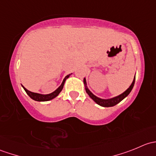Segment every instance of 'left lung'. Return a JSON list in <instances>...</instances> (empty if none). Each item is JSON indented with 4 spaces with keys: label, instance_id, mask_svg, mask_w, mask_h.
<instances>
[{
    "label": "left lung",
    "instance_id": "left-lung-1",
    "mask_svg": "<svg viewBox=\"0 0 156 156\" xmlns=\"http://www.w3.org/2000/svg\"><path fill=\"white\" fill-rule=\"evenodd\" d=\"M134 82H135V77L134 78H133V82H132L131 85H130L128 89H127V90H125L123 94L118 96V97H114V98L108 99V100H103V99H100L99 98V97H96L95 95H94V94H93L92 93L88 90V88L87 87V83H86V80L85 78H84V86H85V90L86 92L87 93L88 95H89V97H90V98L92 99L95 103H97V104L100 105V106H103V107H111V106H115V105H117L118 103H120L122 100H124V99H125V97L130 94L131 90L133 89V85H134Z\"/></svg>",
    "mask_w": 156,
    "mask_h": 156
}]
</instances>
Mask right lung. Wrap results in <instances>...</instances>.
I'll return each instance as SVG.
<instances>
[{"label": "right lung", "instance_id": "obj_1", "mask_svg": "<svg viewBox=\"0 0 156 156\" xmlns=\"http://www.w3.org/2000/svg\"><path fill=\"white\" fill-rule=\"evenodd\" d=\"M70 75H71V74H69V75L66 76V78H64L63 81H62V84H61V85L59 86V87H58L57 89H56V90L54 91V92L51 93V94H47V95H43V94H36V93L31 92V91L28 90L26 89V88H25L24 87H23H23L24 88V90H25V91L26 92V94H27L28 95H29V97H31V99H32V100H35V101H39V102H41V101H49V100H52V99L55 98V97H57V96L59 95V94L61 92V91H62V88H63V86H64V84H65L66 80L67 78H68L70 76Z\"/></svg>", "mask_w": 156, "mask_h": 156}]
</instances>
